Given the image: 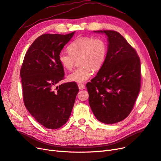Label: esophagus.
I'll return each instance as SVG.
<instances>
[{
  "instance_id": "34e87169",
  "label": "esophagus",
  "mask_w": 161,
  "mask_h": 161,
  "mask_svg": "<svg viewBox=\"0 0 161 161\" xmlns=\"http://www.w3.org/2000/svg\"><path fill=\"white\" fill-rule=\"evenodd\" d=\"M78 88H79L80 90H84L85 89V85L82 83L78 84Z\"/></svg>"
}]
</instances>
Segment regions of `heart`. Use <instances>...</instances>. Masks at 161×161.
I'll return each mask as SVG.
<instances>
[{"label":"heart","instance_id":"1","mask_svg":"<svg viewBox=\"0 0 161 161\" xmlns=\"http://www.w3.org/2000/svg\"><path fill=\"white\" fill-rule=\"evenodd\" d=\"M108 47L107 42L100 38L81 36L72 42L68 47L69 53L61 52L58 54V61L63 68L72 70L75 63L78 61L80 66L67 79L70 81L81 83L88 80L92 75V71L101 68L107 57Z\"/></svg>","mask_w":161,"mask_h":161}]
</instances>
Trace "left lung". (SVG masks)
<instances>
[{
  "label": "left lung",
  "mask_w": 161,
  "mask_h": 161,
  "mask_svg": "<svg viewBox=\"0 0 161 161\" xmlns=\"http://www.w3.org/2000/svg\"><path fill=\"white\" fill-rule=\"evenodd\" d=\"M108 37L107 57L97 75L86 84L89 104L100 122L113 124L131 113L140 90V59L119 32L99 30Z\"/></svg>",
  "instance_id": "1"
}]
</instances>
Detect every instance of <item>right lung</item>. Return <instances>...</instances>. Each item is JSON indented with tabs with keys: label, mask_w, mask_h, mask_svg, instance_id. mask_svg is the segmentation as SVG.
I'll return each instance as SVG.
<instances>
[{
	"label": "right lung",
	"mask_w": 161,
	"mask_h": 161,
	"mask_svg": "<svg viewBox=\"0 0 161 161\" xmlns=\"http://www.w3.org/2000/svg\"><path fill=\"white\" fill-rule=\"evenodd\" d=\"M74 34L41 35L27 50L21 67L25 106L48 129H58L67 122L79 92L74 81L54 88L65 75L58 54Z\"/></svg>",
	"instance_id": "obj_1"
}]
</instances>
